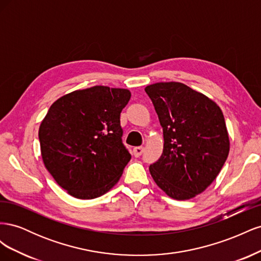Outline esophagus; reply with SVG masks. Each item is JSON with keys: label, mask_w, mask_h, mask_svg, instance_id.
<instances>
[{"label": "esophagus", "mask_w": 261, "mask_h": 261, "mask_svg": "<svg viewBox=\"0 0 261 261\" xmlns=\"http://www.w3.org/2000/svg\"><path fill=\"white\" fill-rule=\"evenodd\" d=\"M143 152H144V147H136V148H134V150H133V153L136 158L140 156L141 154H143Z\"/></svg>", "instance_id": "1"}]
</instances>
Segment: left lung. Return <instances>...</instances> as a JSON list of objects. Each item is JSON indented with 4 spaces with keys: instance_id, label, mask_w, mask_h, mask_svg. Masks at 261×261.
I'll use <instances>...</instances> for the list:
<instances>
[{
    "instance_id": "8db88e82",
    "label": "left lung",
    "mask_w": 261,
    "mask_h": 261,
    "mask_svg": "<svg viewBox=\"0 0 261 261\" xmlns=\"http://www.w3.org/2000/svg\"><path fill=\"white\" fill-rule=\"evenodd\" d=\"M145 91L164 138L150 174L171 198L191 199L216 179L226 161L230 140L223 113L216 102L181 83H156Z\"/></svg>"
}]
</instances>
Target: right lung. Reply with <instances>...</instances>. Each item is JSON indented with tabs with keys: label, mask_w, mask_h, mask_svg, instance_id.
I'll return each instance as SVG.
<instances>
[{
	"label": "right lung",
	"mask_w": 261,
	"mask_h": 261,
	"mask_svg": "<svg viewBox=\"0 0 261 261\" xmlns=\"http://www.w3.org/2000/svg\"><path fill=\"white\" fill-rule=\"evenodd\" d=\"M129 99L127 89L94 86L50 107L39 128L42 160L70 196L97 198L122 176L132 155L122 141L120 116Z\"/></svg>",
	"instance_id": "obj_1"
}]
</instances>
